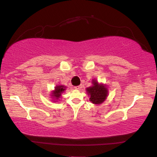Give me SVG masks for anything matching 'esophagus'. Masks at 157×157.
I'll return each instance as SVG.
<instances>
[{
	"mask_svg": "<svg viewBox=\"0 0 157 157\" xmlns=\"http://www.w3.org/2000/svg\"><path fill=\"white\" fill-rule=\"evenodd\" d=\"M82 88V85H79V86H75L74 88L75 90H80V89Z\"/></svg>",
	"mask_w": 157,
	"mask_h": 157,
	"instance_id": "1",
	"label": "esophagus"
}]
</instances>
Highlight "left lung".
I'll list each match as a JSON object with an SVG mask.
<instances>
[{
	"instance_id": "left-lung-1",
	"label": "left lung",
	"mask_w": 157,
	"mask_h": 157,
	"mask_svg": "<svg viewBox=\"0 0 157 157\" xmlns=\"http://www.w3.org/2000/svg\"><path fill=\"white\" fill-rule=\"evenodd\" d=\"M93 86L86 89L88 95L90 97L89 101L94 105H99L103 103L108 96V88L105 84H99L95 79L92 80Z\"/></svg>"
}]
</instances>
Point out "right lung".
<instances>
[{"instance_id":"right-lung-1","label":"right lung","mask_w":157,"mask_h":157,"mask_svg":"<svg viewBox=\"0 0 157 157\" xmlns=\"http://www.w3.org/2000/svg\"><path fill=\"white\" fill-rule=\"evenodd\" d=\"M67 87L63 85H56L54 88V90L51 92L50 97H52L53 102H58L60 98L62 96V94L65 91Z\"/></svg>"}]
</instances>
